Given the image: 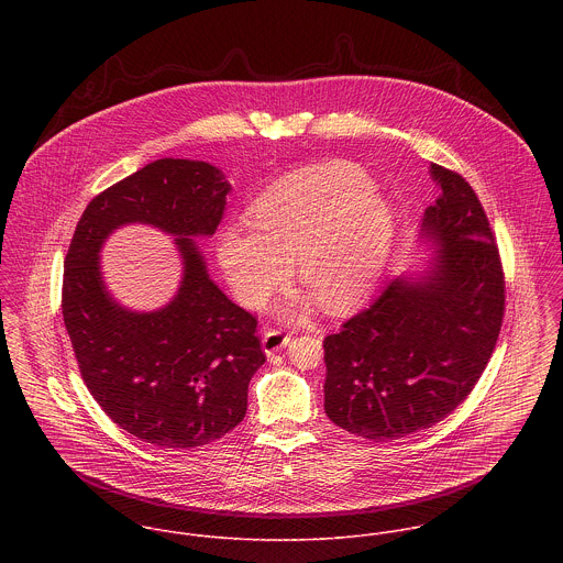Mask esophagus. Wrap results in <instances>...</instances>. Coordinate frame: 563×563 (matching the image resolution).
Segmentation results:
<instances>
[{
    "label": "esophagus",
    "instance_id": "obj_1",
    "mask_svg": "<svg viewBox=\"0 0 563 563\" xmlns=\"http://www.w3.org/2000/svg\"><path fill=\"white\" fill-rule=\"evenodd\" d=\"M288 342H290V335L284 333V331H277V329H268V331H264V335H262V349H264L266 355H275V353L282 351Z\"/></svg>",
    "mask_w": 563,
    "mask_h": 563
}]
</instances>
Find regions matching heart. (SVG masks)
I'll return each instance as SVG.
<instances>
[{
  "instance_id": "b5f03b06",
  "label": "heart",
  "mask_w": 563,
  "mask_h": 563,
  "mask_svg": "<svg viewBox=\"0 0 563 563\" xmlns=\"http://www.w3.org/2000/svg\"><path fill=\"white\" fill-rule=\"evenodd\" d=\"M249 214L253 231L230 225L217 241L223 275L249 310L262 308L286 282L292 257L319 308H353L379 277L395 234L390 203L346 164L282 177L253 199Z\"/></svg>"
}]
</instances>
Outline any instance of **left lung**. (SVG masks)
Segmentation results:
<instances>
[{"mask_svg": "<svg viewBox=\"0 0 563 563\" xmlns=\"http://www.w3.org/2000/svg\"><path fill=\"white\" fill-rule=\"evenodd\" d=\"M440 188L420 236L429 271L393 279L379 299L324 338V413L373 442L433 427L479 382L505 314L498 246L479 197L431 164Z\"/></svg>", "mask_w": 563, "mask_h": 563, "instance_id": "8db88e82", "label": "left lung"}]
</instances>
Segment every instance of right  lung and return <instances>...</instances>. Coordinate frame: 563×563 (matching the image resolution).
Segmentation results:
<instances>
[{"label":"right lung","mask_w":563,"mask_h":563,"mask_svg":"<svg viewBox=\"0 0 563 563\" xmlns=\"http://www.w3.org/2000/svg\"><path fill=\"white\" fill-rule=\"evenodd\" d=\"M230 190L208 162H152L86 206L65 257L63 319L88 393L112 422L162 449H192L232 431L266 362L255 317L210 279L195 242L217 232ZM130 222L175 235L183 255L178 295L154 313L119 307L100 277L102 242Z\"/></svg>","instance_id":"add662e5"}]
</instances>
